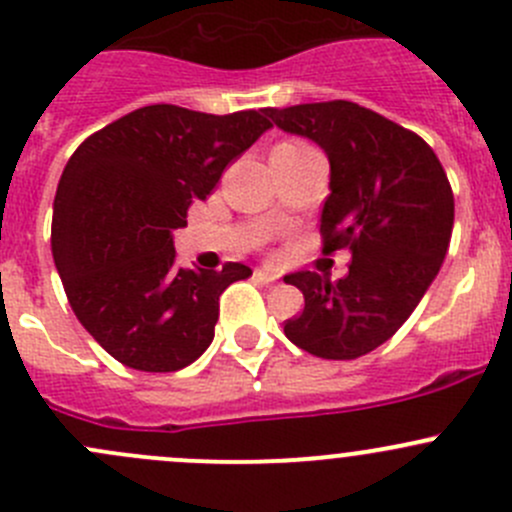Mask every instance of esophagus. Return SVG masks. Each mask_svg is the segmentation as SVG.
Listing matches in <instances>:
<instances>
[{"instance_id":"obj_1","label":"esophagus","mask_w":512,"mask_h":512,"mask_svg":"<svg viewBox=\"0 0 512 512\" xmlns=\"http://www.w3.org/2000/svg\"><path fill=\"white\" fill-rule=\"evenodd\" d=\"M255 282H260V285H265V287H275L277 285V277L275 275H270V272H265V270H255Z\"/></svg>"}]
</instances>
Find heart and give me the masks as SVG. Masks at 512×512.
I'll return each instance as SVG.
<instances>
[{
    "label": "heart",
    "instance_id": "obj_1",
    "mask_svg": "<svg viewBox=\"0 0 512 512\" xmlns=\"http://www.w3.org/2000/svg\"><path fill=\"white\" fill-rule=\"evenodd\" d=\"M275 150H310V147L300 145V142H282V145H277Z\"/></svg>",
    "mask_w": 512,
    "mask_h": 512
}]
</instances>
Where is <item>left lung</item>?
<instances>
[{"instance_id":"obj_1","label":"left lung","mask_w":512,"mask_h":512,"mask_svg":"<svg viewBox=\"0 0 512 512\" xmlns=\"http://www.w3.org/2000/svg\"><path fill=\"white\" fill-rule=\"evenodd\" d=\"M265 114L327 155L320 232L325 252L347 247L352 255L340 282L285 275L305 295L285 335L322 360H355L390 340L433 285L453 235V190L423 137L360 104L335 99Z\"/></svg>"}]
</instances>
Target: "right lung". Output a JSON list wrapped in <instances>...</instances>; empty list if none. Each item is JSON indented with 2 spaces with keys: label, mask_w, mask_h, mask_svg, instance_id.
<instances>
[{
  "label": "right lung",
  "mask_w": 512,
  "mask_h": 512,
  "mask_svg": "<svg viewBox=\"0 0 512 512\" xmlns=\"http://www.w3.org/2000/svg\"><path fill=\"white\" fill-rule=\"evenodd\" d=\"M270 127L262 109L220 117L150 104L69 157L54 197V265L77 320L114 360L175 372L210 347L220 295L252 270H182L172 232Z\"/></svg>",
  "instance_id": "right-lung-1"
}]
</instances>
